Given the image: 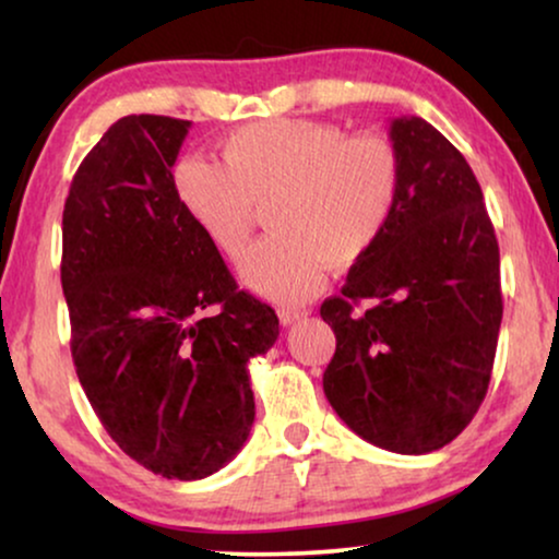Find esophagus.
Returning a JSON list of instances; mask_svg holds the SVG:
<instances>
[{
	"label": "esophagus",
	"mask_w": 559,
	"mask_h": 559,
	"mask_svg": "<svg viewBox=\"0 0 559 559\" xmlns=\"http://www.w3.org/2000/svg\"><path fill=\"white\" fill-rule=\"evenodd\" d=\"M305 316H308V310H300V308H282V310H280L282 325H293L295 320H300V318H305Z\"/></svg>",
	"instance_id": "1"
}]
</instances>
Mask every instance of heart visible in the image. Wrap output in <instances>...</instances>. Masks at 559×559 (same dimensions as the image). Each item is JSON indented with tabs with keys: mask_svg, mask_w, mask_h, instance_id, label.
<instances>
[{
	"mask_svg": "<svg viewBox=\"0 0 559 559\" xmlns=\"http://www.w3.org/2000/svg\"><path fill=\"white\" fill-rule=\"evenodd\" d=\"M221 163L186 157L175 193L213 247L239 259L266 205L272 236L241 262L243 285L277 302L320 287L325 266L358 262L392 221L402 159L384 136L350 134L328 121H249L218 142Z\"/></svg>",
	"mask_w": 559,
	"mask_h": 559,
	"instance_id": "heart-1",
	"label": "heart"
}]
</instances>
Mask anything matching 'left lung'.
Instances as JSON below:
<instances>
[{"label":"left lung","instance_id":"obj_1","mask_svg":"<svg viewBox=\"0 0 559 559\" xmlns=\"http://www.w3.org/2000/svg\"><path fill=\"white\" fill-rule=\"evenodd\" d=\"M402 193L379 241L320 305L335 333L323 389L371 445L432 453L476 415L503 316L499 241L465 157L432 124H389ZM361 299L366 313L353 308Z\"/></svg>","mask_w":559,"mask_h":559}]
</instances>
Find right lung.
<instances>
[{
	"instance_id": "right-lung-1",
	"label": "right lung",
	"mask_w": 559,
	"mask_h": 559,
	"mask_svg": "<svg viewBox=\"0 0 559 559\" xmlns=\"http://www.w3.org/2000/svg\"><path fill=\"white\" fill-rule=\"evenodd\" d=\"M188 129L155 114L106 129L73 175L60 262L91 407L129 457L178 480L211 476L243 448L247 364L280 335L274 310L236 287L175 193Z\"/></svg>"
}]
</instances>
